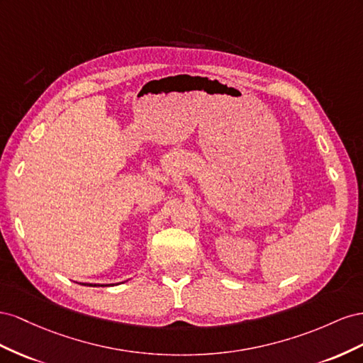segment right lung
<instances>
[{"instance_id": "obj_1", "label": "right lung", "mask_w": 363, "mask_h": 363, "mask_svg": "<svg viewBox=\"0 0 363 363\" xmlns=\"http://www.w3.org/2000/svg\"><path fill=\"white\" fill-rule=\"evenodd\" d=\"M82 286H89V287H96V286H100V284H92V283H80ZM101 286H113V284H101Z\"/></svg>"}]
</instances>
